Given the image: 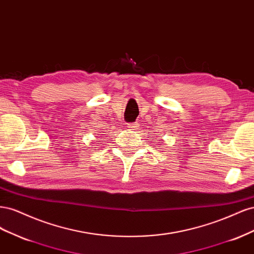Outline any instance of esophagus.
<instances>
[{
  "mask_svg": "<svg viewBox=\"0 0 254 254\" xmlns=\"http://www.w3.org/2000/svg\"><path fill=\"white\" fill-rule=\"evenodd\" d=\"M127 127L129 129H131V130H134V131H136V130L139 129V124H137V123H134V124H128Z\"/></svg>",
  "mask_w": 254,
  "mask_h": 254,
  "instance_id": "esophagus-1",
  "label": "esophagus"
}]
</instances>
